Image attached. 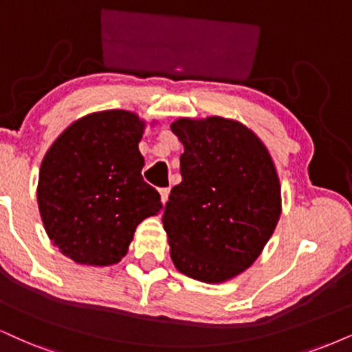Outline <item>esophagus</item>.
<instances>
[{
	"mask_svg": "<svg viewBox=\"0 0 352 352\" xmlns=\"http://www.w3.org/2000/svg\"><path fill=\"white\" fill-rule=\"evenodd\" d=\"M160 194H162V201L166 204L168 202V197H169V188L160 189Z\"/></svg>",
	"mask_w": 352,
	"mask_h": 352,
	"instance_id": "34e87169",
	"label": "esophagus"
}]
</instances>
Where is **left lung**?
<instances>
[{
    "label": "left lung",
    "mask_w": 352,
    "mask_h": 352,
    "mask_svg": "<svg viewBox=\"0 0 352 352\" xmlns=\"http://www.w3.org/2000/svg\"><path fill=\"white\" fill-rule=\"evenodd\" d=\"M171 130L184 153L183 181L163 214L169 253L184 276L220 284L248 269L274 233L279 176L264 143L238 120L181 117Z\"/></svg>",
    "instance_id": "left-lung-1"
}]
</instances>
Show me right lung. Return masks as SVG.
Masks as SVG:
<instances>
[{"instance_id":"add662e5","label":"right lung","mask_w":352,"mask_h":352,"mask_svg":"<svg viewBox=\"0 0 352 352\" xmlns=\"http://www.w3.org/2000/svg\"><path fill=\"white\" fill-rule=\"evenodd\" d=\"M145 127L135 112H94L68 125L43 156L37 184L43 228L75 263L117 264L138 223L163 209L158 190L142 177Z\"/></svg>"}]
</instances>
